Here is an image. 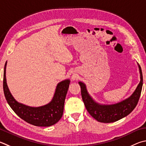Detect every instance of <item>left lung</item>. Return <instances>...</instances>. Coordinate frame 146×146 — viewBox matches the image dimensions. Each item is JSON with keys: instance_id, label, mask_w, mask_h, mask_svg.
<instances>
[{"instance_id": "left-lung-1", "label": "left lung", "mask_w": 146, "mask_h": 146, "mask_svg": "<svg viewBox=\"0 0 146 146\" xmlns=\"http://www.w3.org/2000/svg\"><path fill=\"white\" fill-rule=\"evenodd\" d=\"M140 81L130 96L121 102L112 105H103L96 102L89 94L86 84H78L81 87L82 98L87 110L92 117L101 123H110L115 122L129 114L137 105L141 94L143 76L140 65L138 64Z\"/></svg>"}]
</instances>
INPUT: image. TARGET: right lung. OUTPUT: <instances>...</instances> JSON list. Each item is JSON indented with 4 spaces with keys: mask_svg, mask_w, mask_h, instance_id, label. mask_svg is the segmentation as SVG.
Instances as JSON below:
<instances>
[{
    "mask_svg": "<svg viewBox=\"0 0 146 146\" xmlns=\"http://www.w3.org/2000/svg\"><path fill=\"white\" fill-rule=\"evenodd\" d=\"M7 62L4 66L3 89L7 102L18 116L27 123L36 126H50L57 123L62 117L66 94L70 80L69 79L58 83L51 102L38 107H33L18 102L9 91L7 85L6 71Z\"/></svg>",
    "mask_w": 146,
    "mask_h": 146,
    "instance_id": "right-lung-1",
    "label": "right lung"
}]
</instances>
